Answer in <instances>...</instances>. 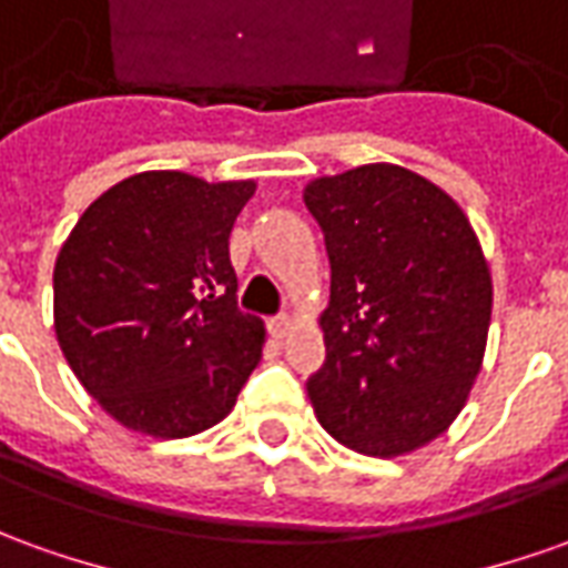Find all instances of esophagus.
Returning <instances> with one entry per match:
<instances>
[{
  "instance_id": "esophagus-1",
  "label": "esophagus",
  "mask_w": 568,
  "mask_h": 568,
  "mask_svg": "<svg viewBox=\"0 0 568 568\" xmlns=\"http://www.w3.org/2000/svg\"><path fill=\"white\" fill-rule=\"evenodd\" d=\"M268 331H272V336H277V339H284V336L293 331L291 315H275V318L268 322Z\"/></svg>"
}]
</instances>
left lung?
<instances>
[{"instance_id": "1", "label": "left lung", "mask_w": 568, "mask_h": 568, "mask_svg": "<svg viewBox=\"0 0 568 568\" xmlns=\"http://www.w3.org/2000/svg\"><path fill=\"white\" fill-rule=\"evenodd\" d=\"M303 201L331 260L315 417L358 455H408L448 429L483 365V246L442 187L393 163L315 179Z\"/></svg>"}]
</instances>
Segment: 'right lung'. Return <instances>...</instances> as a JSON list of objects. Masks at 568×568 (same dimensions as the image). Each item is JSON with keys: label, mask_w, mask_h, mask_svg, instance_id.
<instances>
[{"label": "right lung", "mask_w": 568, "mask_h": 568, "mask_svg": "<svg viewBox=\"0 0 568 568\" xmlns=\"http://www.w3.org/2000/svg\"><path fill=\"white\" fill-rule=\"evenodd\" d=\"M253 182L139 172L98 197L54 262V334L85 393L126 429L185 439L219 424L260 365L229 256Z\"/></svg>", "instance_id": "add662e5"}]
</instances>
